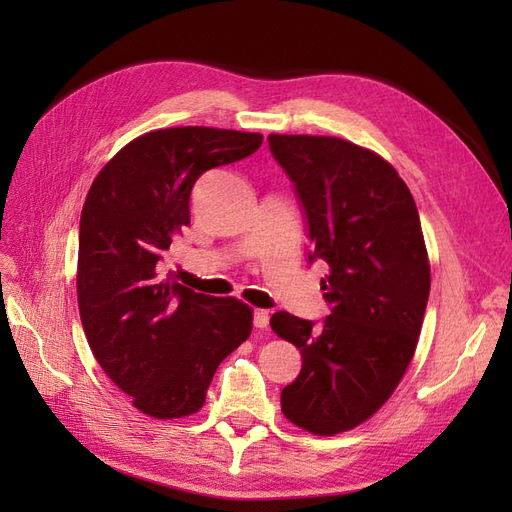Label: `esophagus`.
Listing matches in <instances>:
<instances>
[{
  "instance_id": "34e87169",
  "label": "esophagus",
  "mask_w": 512,
  "mask_h": 512,
  "mask_svg": "<svg viewBox=\"0 0 512 512\" xmlns=\"http://www.w3.org/2000/svg\"><path fill=\"white\" fill-rule=\"evenodd\" d=\"M254 327L267 329L269 327V312L267 309H254Z\"/></svg>"
}]
</instances>
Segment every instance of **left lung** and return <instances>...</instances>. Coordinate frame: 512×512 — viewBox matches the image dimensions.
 Instances as JSON below:
<instances>
[{"label": "left lung", "instance_id": "obj_1", "mask_svg": "<svg viewBox=\"0 0 512 512\" xmlns=\"http://www.w3.org/2000/svg\"><path fill=\"white\" fill-rule=\"evenodd\" d=\"M269 149L303 207L307 262L329 265L327 318L271 316L303 359L282 412L333 436L378 412L412 361L431 286L421 220L404 179L374 151L307 134H271Z\"/></svg>", "mask_w": 512, "mask_h": 512}]
</instances>
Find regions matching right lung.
<instances>
[{"label": "right lung", "instance_id": "obj_1", "mask_svg": "<svg viewBox=\"0 0 512 512\" xmlns=\"http://www.w3.org/2000/svg\"><path fill=\"white\" fill-rule=\"evenodd\" d=\"M260 145L254 132L156 130L134 138L91 183L79 226L81 322L104 374L143 414L198 412L215 369L252 333L250 307L170 282L162 260L190 224L196 179Z\"/></svg>", "mask_w": 512, "mask_h": 512}]
</instances>
